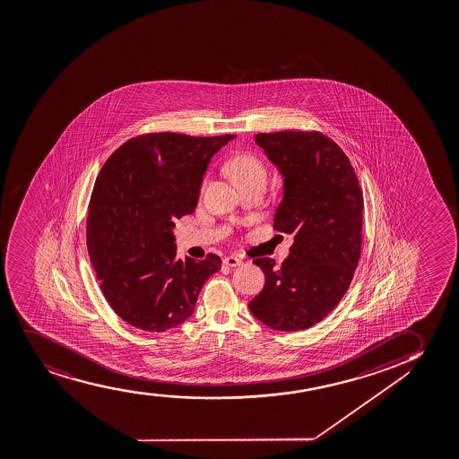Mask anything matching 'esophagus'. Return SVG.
Segmentation results:
<instances>
[{
  "instance_id": "esophagus-1",
  "label": "esophagus",
  "mask_w": 459,
  "mask_h": 459,
  "mask_svg": "<svg viewBox=\"0 0 459 459\" xmlns=\"http://www.w3.org/2000/svg\"><path fill=\"white\" fill-rule=\"evenodd\" d=\"M222 263L229 267H237L243 263V260H241V258H238L235 255H230V256H226V258L222 260Z\"/></svg>"
}]
</instances>
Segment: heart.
Wrapping results in <instances>:
<instances>
[{
  "instance_id": "obj_1",
  "label": "heart",
  "mask_w": 459,
  "mask_h": 459,
  "mask_svg": "<svg viewBox=\"0 0 459 459\" xmlns=\"http://www.w3.org/2000/svg\"><path fill=\"white\" fill-rule=\"evenodd\" d=\"M227 170L233 179L243 186L255 179H266V169L258 159L250 154H238L227 164Z\"/></svg>"
}]
</instances>
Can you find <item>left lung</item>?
Masks as SVG:
<instances>
[{
	"mask_svg": "<svg viewBox=\"0 0 459 459\" xmlns=\"http://www.w3.org/2000/svg\"><path fill=\"white\" fill-rule=\"evenodd\" d=\"M255 142L283 178L273 229L292 233L294 244L281 266L254 260L266 283L249 309L269 328L294 333L326 317L350 288L362 249V190L350 159L322 133H260Z\"/></svg>",
	"mask_w": 459,
	"mask_h": 459,
	"instance_id": "1",
	"label": "left lung"
}]
</instances>
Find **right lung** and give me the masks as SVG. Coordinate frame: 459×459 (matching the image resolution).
<instances>
[{"mask_svg":"<svg viewBox=\"0 0 459 459\" xmlns=\"http://www.w3.org/2000/svg\"><path fill=\"white\" fill-rule=\"evenodd\" d=\"M235 137L142 134L117 148L97 176L88 254L105 299L131 326L150 333L176 328L220 271L218 255L178 258L173 229L198 205L213 154Z\"/></svg>","mask_w":459,"mask_h":459,"instance_id":"obj_1","label":"right lung"}]
</instances>
